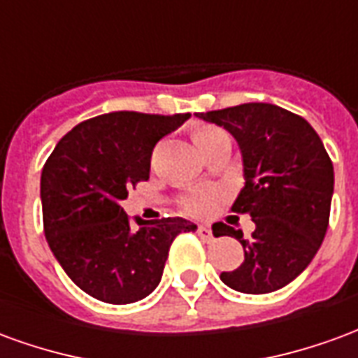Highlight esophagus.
<instances>
[{
    "label": "esophagus",
    "mask_w": 358,
    "mask_h": 358,
    "mask_svg": "<svg viewBox=\"0 0 358 358\" xmlns=\"http://www.w3.org/2000/svg\"><path fill=\"white\" fill-rule=\"evenodd\" d=\"M197 234L201 236V240L213 241V230H210L209 226H205V224L197 226Z\"/></svg>",
    "instance_id": "obj_1"
}]
</instances>
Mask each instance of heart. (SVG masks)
I'll use <instances>...</instances> for the list:
<instances>
[{"label":"heart","mask_w":358,"mask_h":358,"mask_svg":"<svg viewBox=\"0 0 358 358\" xmlns=\"http://www.w3.org/2000/svg\"><path fill=\"white\" fill-rule=\"evenodd\" d=\"M218 134H222V130H218V128H201V130L195 132V141L199 145V143L215 138ZM213 205H215V195L207 194V192H194V194L186 195L182 199V207L192 215H207L213 209Z\"/></svg>","instance_id":"b5f03b06"}]
</instances>
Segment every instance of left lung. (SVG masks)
Masks as SVG:
<instances>
[{
    "label": "left lung",
    "mask_w": 358,
    "mask_h": 358,
    "mask_svg": "<svg viewBox=\"0 0 358 358\" xmlns=\"http://www.w3.org/2000/svg\"><path fill=\"white\" fill-rule=\"evenodd\" d=\"M195 117L222 126L238 141L245 186L232 210L248 213L255 222L249 241L230 228L245 259L220 280L241 293L276 292L307 268L328 230L334 166L322 140L305 118L272 103H243Z\"/></svg>",
    "instance_id": "8db88e82"
}]
</instances>
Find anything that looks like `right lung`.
Instances as JSON below:
<instances>
[{
  "instance_id": "right-lung-1",
  "label": "right lung",
  "mask_w": 358,
  "mask_h": 358,
  "mask_svg": "<svg viewBox=\"0 0 358 358\" xmlns=\"http://www.w3.org/2000/svg\"><path fill=\"white\" fill-rule=\"evenodd\" d=\"M189 118L115 110L84 120L65 134L40 180L43 232L51 253L82 292L113 305L148 297L163 276L169 249L186 218H136L120 201L149 178L155 143Z\"/></svg>"
}]
</instances>
